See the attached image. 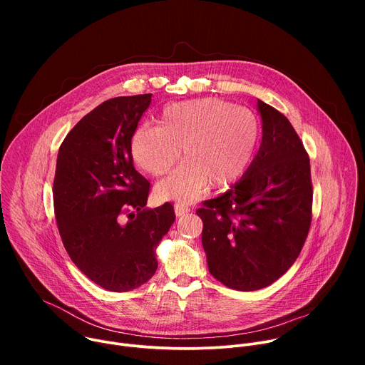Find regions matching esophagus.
I'll use <instances>...</instances> for the list:
<instances>
[{
	"label": "esophagus",
	"mask_w": 365,
	"mask_h": 365,
	"mask_svg": "<svg viewBox=\"0 0 365 365\" xmlns=\"http://www.w3.org/2000/svg\"><path fill=\"white\" fill-rule=\"evenodd\" d=\"M190 211V207L185 203H175V212H176V217H183L186 215L187 212Z\"/></svg>",
	"instance_id": "esophagus-1"
}]
</instances>
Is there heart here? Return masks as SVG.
I'll return each mask as SVG.
<instances>
[{
	"label": "heart",
	"mask_w": 365,
	"mask_h": 365,
	"mask_svg": "<svg viewBox=\"0 0 365 365\" xmlns=\"http://www.w3.org/2000/svg\"><path fill=\"white\" fill-rule=\"evenodd\" d=\"M262 143L257 117L221 98H197L170 103L159 127L140 125L131 137L135 163L153 176H163L183 162L158 186L162 197L190 202L212 183L227 187L252 168Z\"/></svg>",
	"instance_id": "b5f03b06"
}]
</instances>
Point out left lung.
I'll return each instance as SVG.
<instances>
[{"label": "left lung", "instance_id": "left-lung-1", "mask_svg": "<svg viewBox=\"0 0 365 365\" xmlns=\"http://www.w3.org/2000/svg\"><path fill=\"white\" fill-rule=\"evenodd\" d=\"M263 138L250 172L196 211L210 273L230 289L270 286L296 262L312 221L309 155L290 121L257 101Z\"/></svg>", "mask_w": 365, "mask_h": 365}]
</instances>
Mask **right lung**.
I'll list each match as a JSON object with an SVG mask.
<instances>
[{"instance_id":"right-lung-1","label":"right lung","mask_w":365,"mask_h":365,"mask_svg":"<svg viewBox=\"0 0 365 365\" xmlns=\"http://www.w3.org/2000/svg\"><path fill=\"white\" fill-rule=\"evenodd\" d=\"M150 102L151 93L102 102L58 154L53 203L63 245L75 266L110 292H130L153 277L154 250L176 218L169 202L144 207L150 183L133 165L131 137Z\"/></svg>"}]
</instances>
